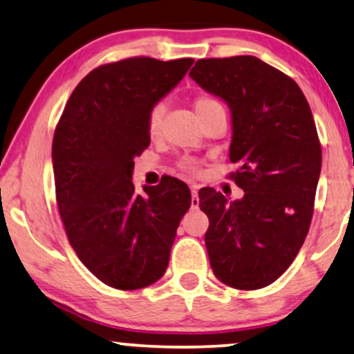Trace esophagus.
I'll use <instances>...</instances> for the list:
<instances>
[{"instance_id": "1", "label": "esophagus", "mask_w": 354, "mask_h": 354, "mask_svg": "<svg viewBox=\"0 0 354 354\" xmlns=\"http://www.w3.org/2000/svg\"><path fill=\"white\" fill-rule=\"evenodd\" d=\"M199 205V196H198V187H191V207L196 209Z\"/></svg>"}]
</instances>
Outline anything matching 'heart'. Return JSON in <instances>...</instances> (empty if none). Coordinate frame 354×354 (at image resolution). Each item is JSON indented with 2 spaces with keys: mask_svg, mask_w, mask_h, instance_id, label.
I'll return each instance as SVG.
<instances>
[{
  "mask_svg": "<svg viewBox=\"0 0 354 354\" xmlns=\"http://www.w3.org/2000/svg\"><path fill=\"white\" fill-rule=\"evenodd\" d=\"M194 111L201 120L203 118H205V115L217 113V111H223V106H222V102L217 100V97H214L210 95H199L194 100ZM163 114H165V109L162 104H156L153 109L150 111L149 119H147V132H149V136L151 138L158 137L160 132H162ZM183 168H185L186 171H191V173L198 171V167H196V163H192V162L183 163Z\"/></svg>",
  "mask_w": 354,
  "mask_h": 354,
  "instance_id": "b5f03b06",
  "label": "heart"
}]
</instances>
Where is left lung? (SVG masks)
I'll list each match as a JSON object with an SVG mask.
<instances>
[{
	"label": "left lung",
	"mask_w": 354,
	"mask_h": 354,
	"mask_svg": "<svg viewBox=\"0 0 354 354\" xmlns=\"http://www.w3.org/2000/svg\"><path fill=\"white\" fill-rule=\"evenodd\" d=\"M189 77L230 106L239 169L229 178L245 192L230 203L199 191L210 268L230 288H266L297 257L314 214L322 147L310 106L292 78L252 55L203 58Z\"/></svg>",
	"instance_id": "1"
}]
</instances>
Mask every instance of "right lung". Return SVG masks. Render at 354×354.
Segmentation results:
<instances>
[{
	"label": "right lung",
	"instance_id": "obj_1",
	"mask_svg": "<svg viewBox=\"0 0 354 354\" xmlns=\"http://www.w3.org/2000/svg\"><path fill=\"white\" fill-rule=\"evenodd\" d=\"M192 58L131 57L101 65L73 89L53 133L58 212L71 248L101 283L136 290L165 274L191 207L186 183L168 176L136 194L133 156L150 145L147 119Z\"/></svg>",
	"mask_w": 354,
	"mask_h": 354
}]
</instances>
